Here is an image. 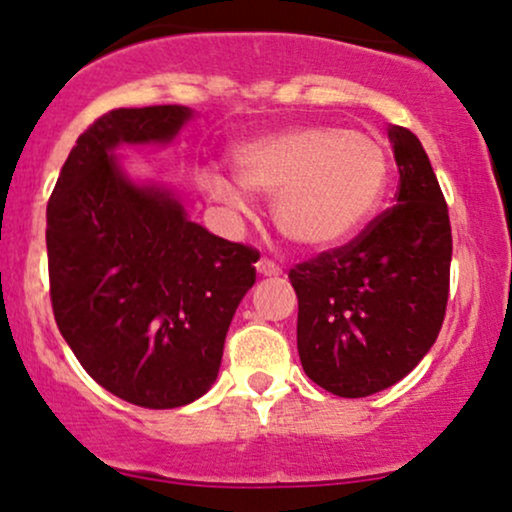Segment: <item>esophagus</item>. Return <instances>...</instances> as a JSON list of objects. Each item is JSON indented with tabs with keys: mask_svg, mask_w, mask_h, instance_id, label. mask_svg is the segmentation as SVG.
Masks as SVG:
<instances>
[{
	"mask_svg": "<svg viewBox=\"0 0 512 512\" xmlns=\"http://www.w3.org/2000/svg\"><path fill=\"white\" fill-rule=\"evenodd\" d=\"M257 272L262 276H279L281 267L274 260H269V257H262V260H257Z\"/></svg>",
	"mask_w": 512,
	"mask_h": 512,
	"instance_id": "34e87169",
	"label": "esophagus"
}]
</instances>
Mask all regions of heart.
<instances>
[{"label":"heart","instance_id":"obj_1","mask_svg":"<svg viewBox=\"0 0 512 512\" xmlns=\"http://www.w3.org/2000/svg\"><path fill=\"white\" fill-rule=\"evenodd\" d=\"M238 178L274 197V221L291 243L330 250L354 238L385 197L387 154L373 134L305 125L252 139L233 154ZM209 197L245 209V192L221 173L204 175Z\"/></svg>","mask_w":512,"mask_h":512}]
</instances>
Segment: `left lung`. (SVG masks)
<instances>
[{
    "label": "left lung",
    "instance_id": "1",
    "mask_svg": "<svg viewBox=\"0 0 512 512\" xmlns=\"http://www.w3.org/2000/svg\"><path fill=\"white\" fill-rule=\"evenodd\" d=\"M387 134L399 168L395 207L351 243L289 272L305 375L349 399L411 373L436 342L448 305V204L416 134L397 125Z\"/></svg>",
    "mask_w": 512,
    "mask_h": 512
}]
</instances>
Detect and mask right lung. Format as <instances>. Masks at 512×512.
<instances>
[{
    "instance_id": "obj_1",
    "label": "right lung",
    "mask_w": 512,
    "mask_h": 512,
    "mask_svg": "<svg viewBox=\"0 0 512 512\" xmlns=\"http://www.w3.org/2000/svg\"><path fill=\"white\" fill-rule=\"evenodd\" d=\"M182 105L117 108L76 139L48 202L55 322L98 385L146 409L195 402L219 375L260 252L187 219L168 190L134 185L120 144H166Z\"/></svg>"
}]
</instances>
